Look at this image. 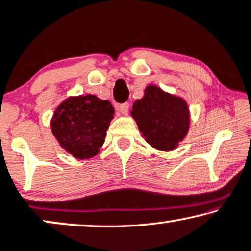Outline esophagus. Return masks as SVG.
<instances>
[{
  "label": "esophagus",
  "instance_id": "34e87169",
  "mask_svg": "<svg viewBox=\"0 0 251 251\" xmlns=\"http://www.w3.org/2000/svg\"><path fill=\"white\" fill-rule=\"evenodd\" d=\"M128 109H129V104L127 102L126 103H123V104H119V105H117V110H118V111L122 113V115H127L128 113Z\"/></svg>",
  "mask_w": 251,
  "mask_h": 251
}]
</instances>
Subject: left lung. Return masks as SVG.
I'll return each mask as SVG.
<instances>
[{"mask_svg": "<svg viewBox=\"0 0 251 251\" xmlns=\"http://www.w3.org/2000/svg\"><path fill=\"white\" fill-rule=\"evenodd\" d=\"M140 132L153 148L168 151L178 147L189 128V110L185 100L149 85L145 96L132 108Z\"/></svg>", "mask_w": 251, "mask_h": 251, "instance_id": "1", "label": "left lung"}]
</instances>
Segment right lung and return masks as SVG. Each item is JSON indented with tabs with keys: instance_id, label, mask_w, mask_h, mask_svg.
Masks as SVG:
<instances>
[{
	"instance_id": "add662e5",
	"label": "right lung",
	"mask_w": 251,
	"mask_h": 251,
	"mask_svg": "<svg viewBox=\"0 0 251 251\" xmlns=\"http://www.w3.org/2000/svg\"><path fill=\"white\" fill-rule=\"evenodd\" d=\"M113 113L111 103L95 95L69 98L55 110L51 132L73 157L92 158L104 143Z\"/></svg>"
}]
</instances>
